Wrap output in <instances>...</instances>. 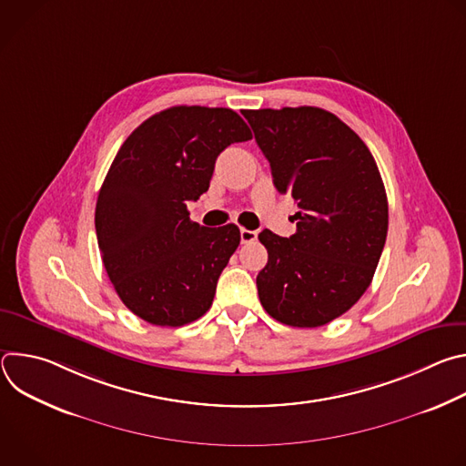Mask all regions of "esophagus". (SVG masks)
Returning <instances> with one entry per match:
<instances>
[{"instance_id": "1", "label": "esophagus", "mask_w": 466, "mask_h": 466, "mask_svg": "<svg viewBox=\"0 0 466 466\" xmlns=\"http://www.w3.org/2000/svg\"><path fill=\"white\" fill-rule=\"evenodd\" d=\"M239 236H241V243H252V241H256V238H258V232H256V230H247V228H241Z\"/></svg>"}]
</instances>
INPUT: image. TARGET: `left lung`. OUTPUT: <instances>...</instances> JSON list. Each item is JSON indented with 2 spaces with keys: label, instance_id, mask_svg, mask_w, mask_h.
<instances>
[{
  "label": "left lung",
  "instance_id": "left-lung-1",
  "mask_svg": "<svg viewBox=\"0 0 466 466\" xmlns=\"http://www.w3.org/2000/svg\"><path fill=\"white\" fill-rule=\"evenodd\" d=\"M273 182L299 207L297 232L261 230L269 254L256 286L282 324L317 328L367 291L385 245L389 207L378 166L356 132L317 106L243 110Z\"/></svg>",
  "mask_w": 466,
  "mask_h": 466
}]
</instances>
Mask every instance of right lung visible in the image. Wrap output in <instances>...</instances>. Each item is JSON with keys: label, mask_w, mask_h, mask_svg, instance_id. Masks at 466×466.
<instances>
[{"label": "right lung", "mask_w": 466, "mask_h": 466, "mask_svg": "<svg viewBox=\"0 0 466 466\" xmlns=\"http://www.w3.org/2000/svg\"><path fill=\"white\" fill-rule=\"evenodd\" d=\"M250 128L230 108L171 106L119 147L96 205V232L106 275L123 304L157 326L203 317L221 271L239 245V228L201 227L187 201L208 191L218 157Z\"/></svg>", "instance_id": "right-lung-1"}]
</instances>
